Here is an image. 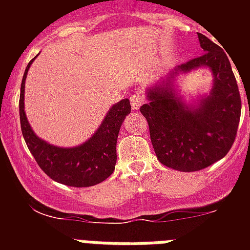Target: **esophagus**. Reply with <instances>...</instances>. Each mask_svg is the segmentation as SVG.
I'll use <instances>...</instances> for the list:
<instances>
[{"instance_id": "34e87169", "label": "esophagus", "mask_w": 250, "mask_h": 250, "mask_svg": "<svg viewBox=\"0 0 250 250\" xmlns=\"http://www.w3.org/2000/svg\"><path fill=\"white\" fill-rule=\"evenodd\" d=\"M130 103H131V109L138 110L143 104H144V96L139 92L131 95V99H130Z\"/></svg>"}]
</instances>
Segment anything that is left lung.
Returning <instances> with one entry per match:
<instances>
[{
    "label": "left lung",
    "instance_id": "8db88e82",
    "mask_svg": "<svg viewBox=\"0 0 250 250\" xmlns=\"http://www.w3.org/2000/svg\"><path fill=\"white\" fill-rule=\"evenodd\" d=\"M198 37L204 54L176 70L210 67L214 75L210 95L200 101L198 109L190 110L167 85L155 86L149 91L150 103L140 107L159 161L179 171H198L224 158L237 138L242 111L238 83L225 51L203 34Z\"/></svg>",
    "mask_w": 250,
    "mask_h": 250
}]
</instances>
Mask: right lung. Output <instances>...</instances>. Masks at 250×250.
<instances>
[{
	"mask_svg": "<svg viewBox=\"0 0 250 250\" xmlns=\"http://www.w3.org/2000/svg\"><path fill=\"white\" fill-rule=\"evenodd\" d=\"M35 59L31 60L26 67L20 94L21 131L28 150L43 173L55 182L75 188L92 187L104 182L115 170L116 141L124 119L131 111L130 101L124 99L112 106L98 131L85 144L70 149L47 144L35 135L23 110L25 80Z\"/></svg>",
	"mask_w": 250,
	"mask_h": 250,
	"instance_id": "add662e5",
	"label": "right lung"
}]
</instances>
